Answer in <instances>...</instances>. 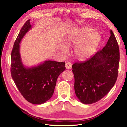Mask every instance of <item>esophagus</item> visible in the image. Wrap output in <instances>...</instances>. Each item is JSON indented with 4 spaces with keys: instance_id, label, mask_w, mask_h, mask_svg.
I'll use <instances>...</instances> for the list:
<instances>
[{
    "instance_id": "1",
    "label": "esophagus",
    "mask_w": 127,
    "mask_h": 127,
    "mask_svg": "<svg viewBox=\"0 0 127 127\" xmlns=\"http://www.w3.org/2000/svg\"><path fill=\"white\" fill-rule=\"evenodd\" d=\"M72 67V64L70 63V62H66L65 63V68L68 69H69L71 68Z\"/></svg>"
}]
</instances>
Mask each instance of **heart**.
<instances>
[{
	"mask_svg": "<svg viewBox=\"0 0 127 127\" xmlns=\"http://www.w3.org/2000/svg\"><path fill=\"white\" fill-rule=\"evenodd\" d=\"M87 40L84 44L75 50V54L79 58L83 59L89 56L91 51L96 48L99 44L101 38L100 34L91 27L85 26L79 28L70 32L64 41L67 48H71L79 44L82 41ZM61 51L64 54L68 53L66 47L62 46L60 48Z\"/></svg>",
	"mask_w": 127,
	"mask_h": 127,
	"instance_id": "heart-1",
	"label": "heart"
}]
</instances>
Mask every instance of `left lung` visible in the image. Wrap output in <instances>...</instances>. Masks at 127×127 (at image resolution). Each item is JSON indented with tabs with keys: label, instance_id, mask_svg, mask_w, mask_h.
<instances>
[{
	"label": "left lung",
	"instance_id": "1",
	"mask_svg": "<svg viewBox=\"0 0 127 127\" xmlns=\"http://www.w3.org/2000/svg\"><path fill=\"white\" fill-rule=\"evenodd\" d=\"M106 45L84 62L72 65L77 97L84 104L96 102L110 91L117 81L119 63L117 41L110 30Z\"/></svg>",
	"mask_w": 127,
	"mask_h": 127
}]
</instances>
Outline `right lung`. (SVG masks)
<instances>
[{
    "label": "right lung",
    "instance_id": "add662e5",
    "mask_svg": "<svg viewBox=\"0 0 127 127\" xmlns=\"http://www.w3.org/2000/svg\"><path fill=\"white\" fill-rule=\"evenodd\" d=\"M29 20L15 41L11 53L12 77L23 97L33 104H44L52 97L59 74L65 70V62L45 61L37 65L27 67L23 64L20 43L32 29Z\"/></svg>",
    "mask_w": 127,
    "mask_h": 127
}]
</instances>
